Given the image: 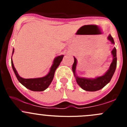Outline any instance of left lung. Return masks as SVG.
Instances as JSON below:
<instances>
[{
  "label": "left lung",
  "instance_id": "left-lung-1",
  "mask_svg": "<svg viewBox=\"0 0 127 127\" xmlns=\"http://www.w3.org/2000/svg\"><path fill=\"white\" fill-rule=\"evenodd\" d=\"M107 39L111 42L112 44L115 43L111 34L108 35ZM111 53L112 55V61L111 63L109 68L103 75L96 77L95 78L81 77L78 76L76 74L77 60L75 57H74V62L72 65V71L77 83L83 90L88 92H95V91L99 90L111 81L117 66V51L115 47L111 51Z\"/></svg>",
  "mask_w": 127,
  "mask_h": 127
}]
</instances>
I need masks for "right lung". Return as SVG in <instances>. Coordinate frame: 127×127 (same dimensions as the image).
Instances as JSON below:
<instances>
[{
  "instance_id": "1",
  "label": "right lung",
  "mask_w": 127,
  "mask_h": 127,
  "mask_svg": "<svg viewBox=\"0 0 127 127\" xmlns=\"http://www.w3.org/2000/svg\"><path fill=\"white\" fill-rule=\"evenodd\" d=\"M13 53L14 48L13 49L12 55ZM63 55H62L58 56L56 58H55L53 61V64H52V66L50 69L49 72L45 76L42 77L34 78V79H24V78L20 77L16 69H15V66H14L13 63L12 61V58H11V66H12L13 70L15 72L16 78L23 85H24L26 88L31 91L42 92V91H44L45 90L47 89L52 83L53 77H54V74L56 69L59 66L60 64L61 63V61L63 58Z\"/></svg>"
}]
</instances>
